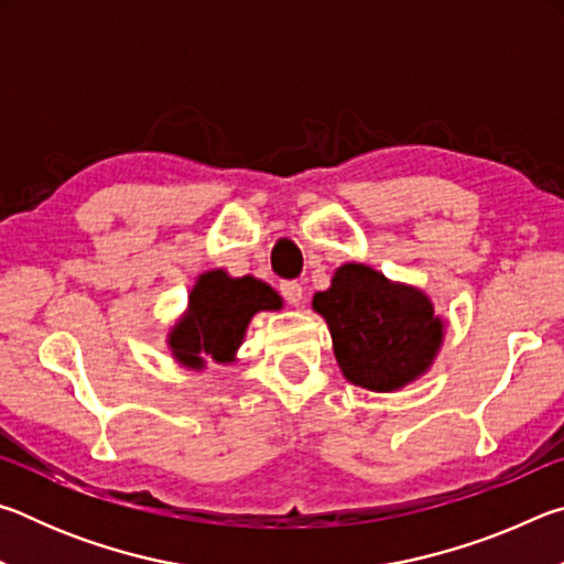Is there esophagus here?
Listing matches in <instances>:
<instances>
[{
    "mask_svg": "<svg viewBox=\"0 0 564 564\" xmlns=\"http://www.w3.org/2000/svg\"><path fill=\"white\" fill-rule=\"evenodd\" d=\"M281 295L285 301H289L291 305H301L303 301V289L299 281H283L281 283Z\"/></svg>",
    "mask_w": 564,
    "mask_h": 564,
    "instance_id": "esophagus-1",
    "label": "esophagus"
}]
</instances>
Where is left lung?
<instances>
[{
  "mask_svg": "<svg viewBox=\"0 0 564 564\" xmlns=\"http://www.w3.org/2000/svg\"><path fill=\"white\" fill-rule=\"evenodd\" d=\"M313 311L328 323L343 376L376 393L427 373L445 336V321L423 291L362 263L340 265L330 289L313 295Z\"/></svg>",
  "mask_w": 564,
  "mask_h": 564,
  "instance_id": "left-lung-1",
  "label": "left lung"
}]
</instances>
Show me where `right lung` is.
I'll return each mask as SVG.
<instances>
[{"mask_svg": "<svg viewBox=\"0 0 564 564\" xmlns=\"http://www.w3.org/2000/svg\"><path fill=\"white\" fill-rule=\"evenodd\" d=\"M281 305V295L253 275L231 279L224 269L206 271L188 293L186 313L169 330L171 356L191 370H202L206 358L231 362L256 313Z\"/></svg>", "mask_w": 564, "mask_h": 564, "instance_id": "right-lung-1", "label": "right lung"}]
</instances>
